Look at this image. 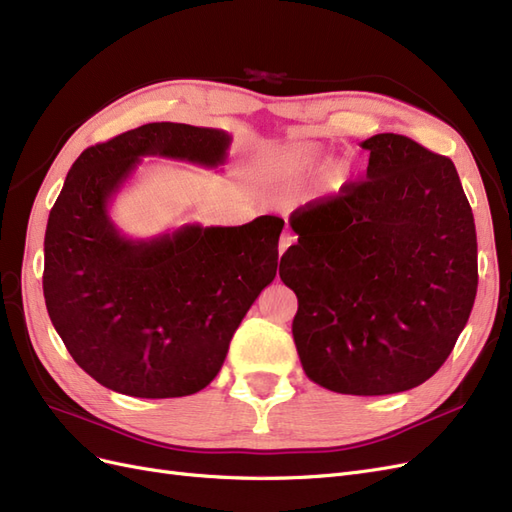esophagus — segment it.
<instances>
[{"label": "esophagus", "mask_w": 512, "mask_h": 512, "mask_svg": "<svg viewBox=\"0 0 512 512\" xmlns=\"http://www.w3.org/2000/svg\"><path fill=\"white\" fill-rule=\"evenodd\" d=\"M292 241H294V237L290 235V232H284L282 239H280V254H284L288 250V247L292 245Z\"/></svg>", "instance_id": "1"}]
</instances>
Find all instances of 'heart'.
I'll use <instances>...</instances> for the list:
<instances>
[{"mask_svg": "<svg viewBox=\"0 0 512 512\" xmlns=\"http://www.w3.org/2000/svg\"><path fill=\"white\" fill-rule=\"evenodd\" d=\"M329 153L314 143H292L280 149L271 158V168L277 175L290 181H303L314 177L322 166H327ZM352 179V166L339 164L333 170V183L346 185Z\"/></svg>", "mask_w": 512, "mask_h": 512, "instance_id": "1", "label": "heart"}]
</instances>
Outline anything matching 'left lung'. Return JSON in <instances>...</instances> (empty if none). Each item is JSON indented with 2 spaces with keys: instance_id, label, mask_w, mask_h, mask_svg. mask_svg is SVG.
Masks as SVG:
<instances>
[{
  "instance_id": "obj_1",
  "label": "left lung",
  "mask_w": 512,
  "mask_h": 512,
  "mask_svg": "<svg viewBox=\"0 0 512 512\" xmlns=\"http://www.w3.org/2000/svg\"><path fill=\"white\" fill-rule=\"evenodd\" d=\"M365 179L290 215L280 260L299 299L292 337L305 376L344 395L429 380L470 318L474 215L455 164L401 134H376Z\"/></svg>"
}]
</instances>
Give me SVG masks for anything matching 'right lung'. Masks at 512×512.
<instances>
[{"label": "right lung", "instance_id": "obj_1", "mask_svg": "<svg viewBox=\"0 0 512 512\" xmlns=\"http://www.w3.org/2000/svg\"><path fill=\"white\" fill-rule=\"evenodd\" d=\"M232 136L188 123H147L85 149L44 235V301L72 359L106 389L164 399L203 391L230 339L277 273L284 220L185 224L130 239L111 203L143 158L218 168Z\"/></svg>", "mask_w": 512, "mask_h": 512}]
</instances>
